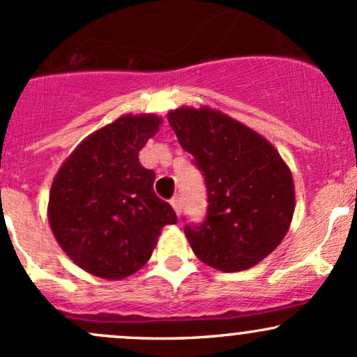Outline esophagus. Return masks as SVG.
Masks as SVG:
<instances>
[{"label":"esophagus","mask_w":357,"mask_h":357,"mask_svg":"<svg viewBox=\"0 0 357 357\" xmlns=\"http://www.w3.org/2000/svg\"><path fill=\"white\" fill-rule=\"evenodd\" d=\"M171 206H172V208H174L176 215H181V211H183V202H181V198H179V197L172 198V199H171Z\"/></svg>","instance_id":"esophagus-1"}]
</instances>
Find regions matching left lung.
I'll list each match as a JSON object with an SVG mask.
<instances>
[{
	"instance_id": "obj_1",
	"label": "left lung",
	"mask_w": 357,
	"mask_h": 357,
	"mask_svg": "<svg viewBox=\"0 0 357 357\" xmlns=\"http://www.w3.org/2000/svg\"><path fill=\"white\" fill-rule=\"evenodd\" d=\"M167 120L206 183L205 222L185 227L191 249L218 271L252 268L287 236L295 213L291 171L269 140L218 109L181 107Z\"/></svg>"
}]
</instances>
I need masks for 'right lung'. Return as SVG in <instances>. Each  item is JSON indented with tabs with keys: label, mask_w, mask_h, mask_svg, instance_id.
Segmentation results:
<instances>
[{
	"label": "right lung",
	"mask_w": 357,
	"mask_h": 357,
	"mask_svg": "<svg viewBox=\"0 0 357 357\" xmlns=\"http://www.w3.org/2000/svg\"><path fill=\"white\" fill-rule=\"evenodd\" d=\"M160 123L154 113L121 115L86 137L57 171L49 225L86 273L103 280L130 276L151 259L162 227L178 222L154 193V171L139 160Z\"/></svg>",
	"instance_id": "right-lung-1"
}]
</instances>
